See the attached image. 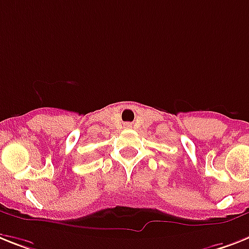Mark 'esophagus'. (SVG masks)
Returning a JSON list of instances; mask_svg holds the SVG:
<instances>
[{
    "label": "esophagus",
    "instance_id": "obj_1",
    "mask_svg": "<svg viewBox=\"0 0 249 249\" xmlns=\"http://www.w3.org/2000/svg\"><path fill=\"white\" fill-rule=\"evenodd\" d=\"M131 127H132L131 123H124V128H131Z\"/></svg>",
    "mask_w": 249,
    "mask_h": 249
}]
</instances>
